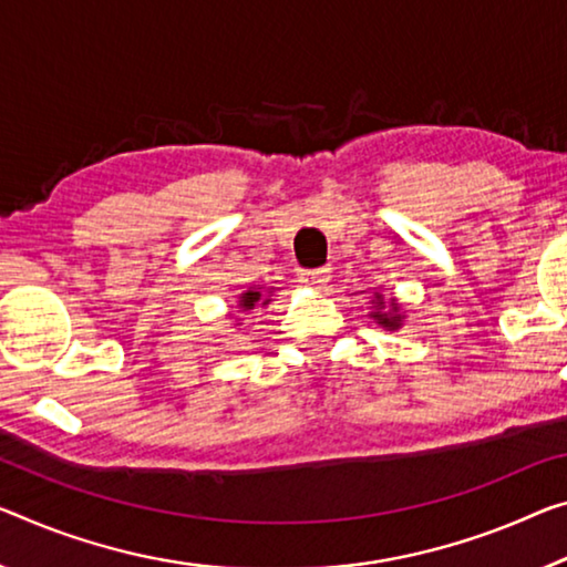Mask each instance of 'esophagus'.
Instances as JSON below:
<instances>
[{
    "instance_id": "34e87169",
    "label": "esophagus",
    "mask_w": 567,
    "mask_h": 567,
    "mask_svg": "<svg viewBox=\"0 0 567 567\" xmlns=\"http://www.w3.org/2000/svg\"><path fill=\"white\" fill-rule=\"evenodd\" d=\"M303 286H311V289H321L329 278H332V268L329 266H319V268H303L299 274Z\"/></svg>"
}]
</instances>
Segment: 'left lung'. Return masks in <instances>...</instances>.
I'll return each mask as SVG.
<instances>
[{
  "instance_id": "1",
  "label": "left lung",
  "mask_w": 567,
  "mask_h": 567,
  "mask_svg": "<svg viewBox=\"0 0 567 567\" xmlns=\"http://www.w3.org/2000/svg\"><path fill=\"white\" fill-rule=\"evenodd\" d=\"M370 317L378 321L380 327H385V329H398L400 321H403V317H400L398 301L390 299L385 303V299H382V293H374V311L370 313Z\"/></svg>"
}]
</instances>
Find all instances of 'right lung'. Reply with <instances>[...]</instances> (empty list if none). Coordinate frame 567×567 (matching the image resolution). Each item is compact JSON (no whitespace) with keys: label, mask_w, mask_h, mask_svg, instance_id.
Returning a JSON list of instances; mask_svg holds the SVG:
<instances>
[{"label":"right lung","mask_w":567,"mask_h":567,"mask_svg":"<svg viewBox=\"0 0 567 567\" xmlns=\"http://www.w3.org/2000/svg\"><path fill=\"white\" fill-rule=\"evenodd\" d=\"M258 301L264 303V307H266V303L271 301V299H264V293H260V291H256V289H248L246 293H240V301H238V307H240L243 311H248V309H254Z\"/></svg>","instance_id":"obj_1"}]
</instances>
